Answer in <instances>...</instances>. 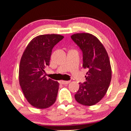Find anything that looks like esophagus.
I'll return each instance as SVG.
<instances>
[{
  "mask_svg": "<svg viewBox=\"0 0 131 131\" xmlns=\"http://www.w3.org/2000/svg\"><path fill=\"white\" fill-rule=\"evenodd\" d=\"M70 83V81H61L60 83H61L62 84H68Z\"/></svg>",
  "mask_w": 131,
  "mask_h": 131,
  "instance_id": "1",
  "label": "esophagus"
}]
</instances>
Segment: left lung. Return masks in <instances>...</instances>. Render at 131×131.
Here are the masks:
<instances>
[{
    "label": "left lung",
    "instance_id": "8db88e82",
    "mask_svg": "<svg viewBox=\"0 0 131 131\" xmlns=\"http://www.w3.org/2000/svg\"><path fill=\"white\" fill-rule=\"evenodd\" d=\"M71 38L83 53V67L88 68L85 76L86 81L80 83L74 97L83 105H94L105 95L111 80L108 54L100 40L91 34H76Z\"/></svg>",
    "mask_w": 131,
    "mask_h": 131
}]
</instances>
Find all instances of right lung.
<instances>
[{"label": "right lung", "instance_id": "1", "mask_svg": "<svg viewBox=\"0 0 131 131\" xmlns=\"http://www.w3.org/2000/svg\"><path fill=\"white\" fill-rule=\"evenodd\" d=\"M64 37L41 35L31 40L22 54L19 67V83L28 103L38 109L49 107L57 100L59 83L47 80L44 69L49 66L53 48Z\"/></svg>", "mask_w": 131, "mask_h": 131}]
</instances>
